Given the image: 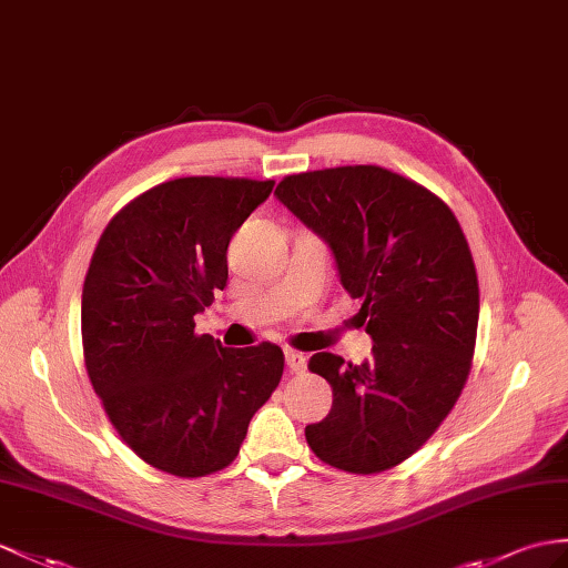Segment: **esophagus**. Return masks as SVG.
Here are the masks:
<instances>
[{"instance_id":"esophagus-1","label":"esophagus","mask_w":568,"mask_h":568,"mask_svg":"<svg viewBox=\"0 0 568 568\" xmlns=\"http://www.w3.org/2000/svg\"><path fill=\"white\" fill-rule=\"evenodd\" d=\"M284 358H286V368L292 371V373H303V371H306V362H308L306 354L294 352V349H286Z\"/></svg>"}]
</instances>
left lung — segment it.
<instances>
[{
    "mask_svg": "<svg viewBox=\"0 0 568 568\" xmlns=\"http://www.w3.org/2000/svg\"><path fill=\"white\" fill-rule=\"evenodd\" d=\"M274 195L329 245L373 339L358 366L311 356L332 409L306 440L344 473H383L432 438L469 376L479 284L465 233L432 190L381 165L286 175Z\"/></svg>",
    "mask_w": 568,
    "mask_h": 568,
    "instance_id": "1",
    "label": "left lung"
}]
</instances>
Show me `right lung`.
Returning a JSON list of instances; mask_svg holds the SVG:
<instances>
[{
    "instance_id": "add662e5",
    "label": "right lung",
    "mask_w": 568,
    "mask_h": 568,
    "mask_svg": "<svg viewBox=\"0 0 568 568\" xmlns=\"http://www.w3.org/2000/svg\"><path fill=\"white\" fill-rule=\"evenodd\" d=\"M274 180L192 175L142 192L110 219L81 294V342L110 424L144 463L204 477L236 460L284 373L276 344L231 349L195 315L229 280L233 233Z\"/></svg>"
}]
</instances>
